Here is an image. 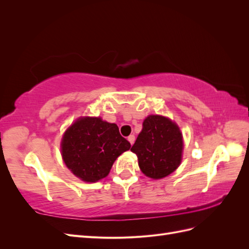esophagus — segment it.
<instances>
[{"mask_svg":"<svg viewBox=\"0 0 249 249\" xmlns=\"http://www.w3.org/2000/svg\"><path fill=\"white\" fill-rule=\"evenodd\" d=\"M127 140H129V141H130V143H131V144H133V143H134V141H135V136H134V135H130V136H129V137H127Z\"/></svg>","mask_w":249,"mask_h":249,"instance_id":"obj_1","label":"esophagus"}]
</instances>
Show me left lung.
Returning a JSON list of instances; mask_svg holds the SVG:
<instances>
[{"instance_id":"8db88e82","label":"left lung","mask_w":249,"mask_h":249,"mask_svg":"<svg viewBox=\"0 0 249 249\" xmlns=\"http://www.w3.org/2000/svg\"><path fill=\"white\" fill-rule=\"evenodd\" d=\"M141 171L148 178H162L175 171L182 161L183 137L169 118L149 115L131 148Z\"/></svg>"}]
</instances>
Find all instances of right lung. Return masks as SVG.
<instances>
[{
	"instance_id": "right-lung-1",
	"label": "right lung",
	"mask_w": 249,
	"mask_h": 249,
	"mask_svg": "<svg viewBox=\"0 0 249 249\" xmlns=\"http://www.w3.org/2000/svg\"><path fill=\"white\" fill-rule=\"evenodd\" d=\"M130 147L115 124L99 117L79 118L66 130L61 143L66 166L89 183L106 178L117 157Z\"/></svg>"
}]
</instances>
